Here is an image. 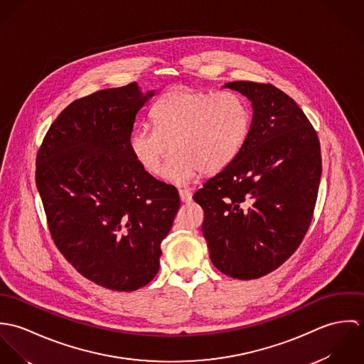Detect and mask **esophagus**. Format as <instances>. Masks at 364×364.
Masks as SVG:
<instances>
[{
	"label": "esophagus",
	"instance_id": "34e87169",
	"mask_svg": "<svg viewBox=\"0 0 364 364\" xmlns=\"http://www.w3.org/2000/svg\"><path fill=\"white\" fill-rule=\"evenodd\" d=\"M179 196L183 203H189L192 200V192L189 189H179Z\"/></svg>",
	"mask_w": 364,
	"mask_h": 364
}]
</instances>
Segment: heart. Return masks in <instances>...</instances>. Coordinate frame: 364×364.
<instances>
[{"label":"heart","mask_w":364,"mask_h":364,"mask_svg":"<svg viewBox=\"0 0 364 364\" xmlns=\"http://www.w3.org/2000/svg\"><path fill=\"white\" fill-rule=\"evenodd\" d=\"M154 129L141 126L130 137V151L150 175L185 183L200 172L225 169L242 150L250 133V112L232 92H208L175 87L159 97L153 109Z\"/></svg>","instance_id":"obj_1"}]
</instances>
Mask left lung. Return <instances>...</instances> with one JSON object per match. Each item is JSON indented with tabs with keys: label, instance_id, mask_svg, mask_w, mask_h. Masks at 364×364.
<instances>
[{
	"label": "left lung",
	"instance_id": "obj_1",
	"mask_svg": "<svg viewBox=\"0 0 364 364\" xmlns=\"http://www.w3.org/2000/svg\"><path fill=\"white\" fill-rule=\"evenodd\" d=\"M252 104L238 156L193 195L213 264L234 279H258L301 244L322 172L316 132L289 95L272 84L227 82Z\"/></svg>",
	"mask_w": 364,
	"mask_h": 364
}]
</instances>
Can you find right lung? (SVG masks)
<instances>
[{"mask_svg":"<svg viewBox=\"0 0 364 364\" xmlns=\"http://www.w3.org/2000/svg\"><path fill=\"white\" fill-rule=\"evenodd\" d=\"M154 92L132 82L74 101L36 156V186L55 247L109 290L133 291L154 279L181 205L176 188L147 173L129 146L136 116Z\"/></svg>","mask_w":364,"mask_h":364,"instance_id":"right-lung-1","label":"right lung"}]
</instances>
